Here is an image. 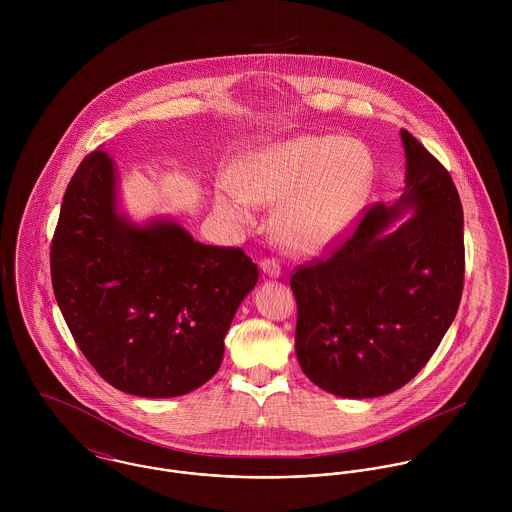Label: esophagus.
Segmentation results:
<instances>
[{
  "label": "esophagus",
  "instance_id": "34e87169",
  "mask_svg": "<svg viewBox=\"0 0 512 512\" xmlns=\"http://www.w3.org/2000/svg\"><path fill=\"white\" fill-rule=\"evenodd\" d=\"M260 268H262V272H264L266 276H270V278H278V276L282 274V266H280V262H278L276 258H266V260H262Z\"/></svg>",
  "mask_w": 512,
  "mask_h": 512
}]
</instances>
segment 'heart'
Instances as JSON below:
<instances>
[{
	"label": "heart",
	"mask_w": 512,
	"mask_h": 512,
	"mask_svg": "<svg viewBox=\"0 0 512 512\" xmlns=\"http://www.w3.org/2000/svg\"><path fill=\"white\" fill-rule=\"evenodd\" d=\"M374 179L368 147L339 136H301L248 155L234 183H220L222 215L248 220L254 203H278L274 234L282 246L313 254L333 244L359 215Z\"/></svg>",
	"instance_id": "b5f03b06"
}]
</instances>
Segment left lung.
I'll return each instance as SVG.
<instances>
[{"label":"left lung","mask_w":512,"mask_h":512,"mask_svg":"<svg viewBox=\"0 0 512 512\" xmlns=\"http://www.w3.org/2000/svg\"><path fill=\"white\" fill-rule=\"evenodd\" d=\"M406 189L368 207L327 252L293 270L295 353L305 376L343 398H374L410 382L459 309L463 207L449 171L410 132ZM417 215L388 235L402 210Z\"/></svg>","instance_id":"8db88e82"}]
</instances>
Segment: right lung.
I'll return each mask as SVG.
<instances>
[{"label": "right lung", "mask_w": 512, "mask_h": 512, "mask_svg": "<svg viewBox=\"0 0 512 512\" xmlns=\"http://www.w3.org/2000/svg\"><path fill=\"white\" fill-rule=\"evenodd\" d=\"M114 183L100 149L74 171L51 240L53 292L78 349L108 384L181 396L219 370L258 266L242 248L195 242L175 222H126Z\"/></svg>", "instance_id": "add662e5"}]
</instances>
